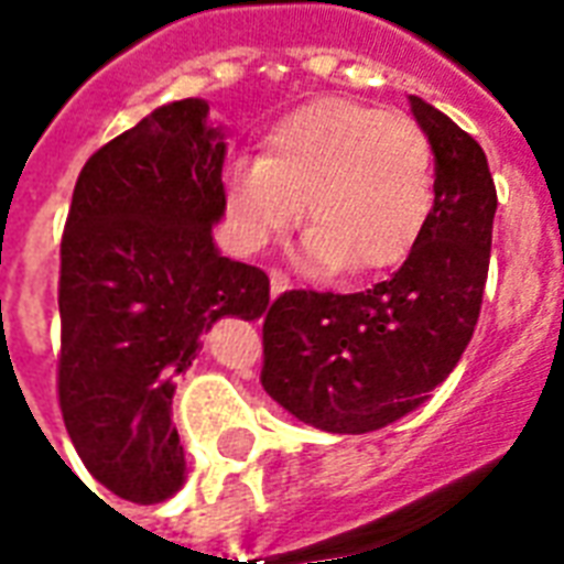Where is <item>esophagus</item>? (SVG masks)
Returning a JSON list of instances; mask_svg holds the SVG:
<instances>
[{
    "label": "esophagus",
    "mask_w": 564,
    "mask_h": 564,
    "mask_svg": "<svg viewBox=\"0 0 564 564\" xmlns=\"http://www.w3.org/2000/svg\"><path fill=\"white\" fill-rule=\"evenodd\" d=\"M269 281H271V295H281L283 290H290V278H286L281 269H271Z\"/></svg>",
    "instance_id": "esophagus-1"
}]
</instances>
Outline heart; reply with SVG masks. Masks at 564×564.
<instances>
[{"instance_id":"1","label":"heart","mask_w":564,"mask_h":564,"mask_svg":"<svg viewBox=\"0 0 564 564\" xmlns=\"http://www.w3.org/2000/svg\"><path fill=\"white\" fill-rule=\"evenodd\" d=\"M306 208L302 209L301 205ZM435 208L432 144L411 117L378 105L317 99L281 117L262 156L226 172V217L245 253L271 247L295 223L307 269L375 274L411 257Z\"/></svg>"}]
</instances>
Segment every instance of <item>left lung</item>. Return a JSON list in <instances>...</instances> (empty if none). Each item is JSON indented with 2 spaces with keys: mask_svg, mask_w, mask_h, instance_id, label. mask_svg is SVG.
<instances>
[{
  "mask_svg": "<svg viewBox=\"0 0 564 564\" xmlns=\"http://www.w3.org/2000/svg\"><path fill=\"white\" fill-rule=\"evenodd\" d=\"M435 153V208L390 281L366 293L290 290L265 307L262 387L295 420L366 435L449 378L480 317L496 184L477 141L411 96Z\"/></svg>",
  "mask_w": 564,
  "mask_h": 564,
  "instance_id": "8db88e82",
  "label": "left lung"
}]
</instances>
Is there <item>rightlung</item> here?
<instances>
[{
    "label": "right lung",
    "mask_w": 564,
    "mask_h": 564,
    "mask_svg": "<svg viewBox=\"0 0 564 564\" xmlns=\"http://www.w3.org/2000/svg\"><path fill=\"white\" fill-rule=\"evenodd\" d=\"M226 141L205 99L150 111L80 169L59 247V408L87 471L160 505L186 480L174 380L220 317L257 319L269 278L223 257Z\"/></svg>",
    "instance_id": "1"
}]
</instances>
